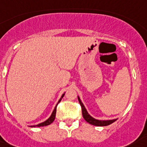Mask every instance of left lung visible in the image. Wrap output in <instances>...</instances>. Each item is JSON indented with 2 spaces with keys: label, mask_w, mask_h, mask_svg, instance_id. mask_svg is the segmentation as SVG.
<instances>
[{
  "label": "left lung",
  "mask_w": 147,
  "mask_h": 147,
  "mask_svg": "<svg viewBox=\"0 0 147 147\" xmlns=\"http://www.w3.org/2000/svg\"><path fill=\"white\" fill-rule=\"evenodd\" d=\"M78 100H79V103L81 106L82 109V114H83V117H84V120H86V122L89 123L90 124L94 125V126H98V127H104V126H108V125L111 124L113 122H115L117 120H95L94 118H93L92 117H90L88 113L86 110L85 107H84V104L82 103V102L80 101V98L78 97Z\"/></svg>",
  "instance_id": "obj_1"
}]
</instances>
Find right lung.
I'll return each mask as SVG.
<instances>
[{"mask_svg": "<svg viewBox=\"0 0 147 147\" xmlns=\"http://www.w3.org/2000/svg\"><path fill=\"white\" fill-rule=\"evenodd\" d=\"M64 96V94H63V96H62V97ZM61 100V99L59 100V102L58 103H60V101ZM56 112H57V107H56L55 108H54V110H53V113H52V114H51V116L50 117V118H49L48 120H47L46 121H44V123H40V124L37 125V126H32V127H44V126H47V125H50L51 123H52L53 122V120H54V119H55V117H56Z\"/></svg>", "mask_w": 147, "mask_h": 147, "instance_id": "right-lung-1", "label": "right lung"}]
</instances>
